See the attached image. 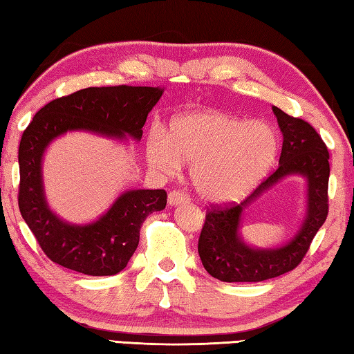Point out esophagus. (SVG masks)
Masks as SVG:
<instances>
[{
	"mask_svg": "<svg viewBox=\"0 0 354 354\" xmlns=\"http://www.w3.org/2000/svg\"><path fill=\"white\" fill-rule=\"evenodd\" d=\"M188 196H185L180 191H171V193L167 194V205L169 207L182 205V203H188Z\"/></svg>",
	"mask_w": 354,
	"mask_h": 354,
	"instance_id": "obj_1",
	"label": "esophagus"
}]
</instances>
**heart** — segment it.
Segmentation results:
<instances>
[{"label": "heart", "mask_w": 354, "mask_h": 354, "mask_svg": "<svg viewBox=\"0 0 354 354\" xmlns=\"http://www.w3.org/2000/svg\"><path fill=\"white\" fill-rule=\"evenodd\" d=\"M280 141L274 127L218 110L188 111L169 122L167 138L155 132L146 142L151 166L176 174L182 165L203 201L230 203L244 199L275 165Z\"/></svg>", "instance_id": "obj_1"}]
</instances>
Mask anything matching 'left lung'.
<instances>
[{
    "label": "left lung",
    "instance_id": "obj_1",
    "mask_svg": "<svg viewBox=\"0 0 354 354\" xmlns=\"http://www.w3.org/2000/svg\"><path fill=\"white\" fill-rule=\"evenodd\" d=\"M283 133L278 169L239 205L209 209L199 238V257L209 275L225 283H258L295 269L328 216L330 153L315 129L300 118L272 107ZM307 180V213L295 238L274 250L247 245L240 236L243 209L283 178Z\"/></svg>",
    "mask_w": 354,
    "mask_h": 354
}]
</instances>
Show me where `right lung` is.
<instances>
[{
	"label": "right lung",
	"mask_w": 354,
	"mask_h": 354,
	"mask_svg": "<svg viewBox=\"0 0 354 354\" xmlns=\"http://www.w3.org/2000/svg\"><path fill=\"white\" fill-rule=\"evenodd\" d=\"M163 91L160 86H90L46 104L23 132L18 207L53 263L93 277L118 274L138 247L142 222L165 209L167 196L165 189H127L96 221L71 224L46 201L41 171L46 149L66 132L140 141L149 111Z\"/></svg>",
	"instance_id": "obj_1"
}]
</instances>
